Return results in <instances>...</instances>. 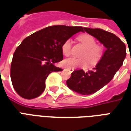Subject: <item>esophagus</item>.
<instances>
[{
    "label": "esophagus",
    "mask_w": 131,
    "mask_h": 131,
    "mask_svg": "<svg viewBox=\"0 0 131 131\" xmlns=\"http://www.w3.org/2000/svg\"><path fill=\"white\" fill-rule=\"evenodd\" d=\"M67 69L70 71V72H73L74 71V69Z\"/></svg>",
    "instance_id": "obj_1"
}]
</instances>
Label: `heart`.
I'll return each mask as SVG.
<instances>
[{"label": "heart", "instance_id": "obj_1", "mask_svg": "<svg viewBox=\"0 0 131 131\" xmlns=\"http://www.w3.org/2000/svg\"><path fill=\"white\" fill-rule=\"evenodd\" d=\"M78 39L85 48V51L81 55L84 58L69 57L63 61V66L67 68L75 69L78 67L84 68L88 66V61L90 64H96L102 56V48L97 46L93 36L89 34H83L79 36ZM72 40L68 38L62 45V52L64 55L69 56L71 53Z\"/></svg>", "mask_w": 131, "mask_h": 131}]
</instances>
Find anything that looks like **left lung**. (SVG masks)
I'll use <instances>...</instances> for the list:
<instances>
[{
    "mask_svg": "<svg viewBox=\"0 0 131 131\" xmlns=\"http://www.w3.org/2000/svg\"><path fill=\"white\" fill-rule=\"evenodd\" d=\"M85 31L103 44L106 50L96 67L85 72L83 69L75 70L67 85L72 91L81 95H91L107 85L121 67L126 56V46L112 33L101 29L85 28Z\"/></svg>",
    "mask_w": 131,
    "mask_h": 131,
    "instance_id": "left-lung-1",
    "label": "left lung"
}]
</instances>
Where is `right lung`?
<instances>
[{
	"label": "right lung",
	"instance_id": "1",
	"mask_svg": "<svg viewBox=\"0 0 131 131\" xmlns=\"http://www.w3.org/2000/svg\"><path fill=\"white\" fill-rule=\"evenodd\" d=\"M79 31H83L82 27L55 25L22 40L14 52L10 67L13 88L19 95L30 100L42 94L49 74L63 70L54 66L63 60L62 43Z\"/></svg>",
	"mask_w": 131,
	"mask_h": 131
}]
</instances>
